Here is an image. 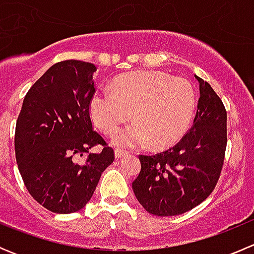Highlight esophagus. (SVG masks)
Wrapping results in <instances>:
<instances>
[{
	"label": "esophagus",
	"instance_id": "obj_1",
	"mask_svg": "<svg viewBox=\"0 0 254 254\" xmlns=\"http://www.w3.org/2000/svg\"><path fill=\"white\" fill-rule=\"evenodd\" d=\"M127 155H129V152H127V151L120 150V148H117V150H115V157L117 158H122V157H124V156H127Z\"/></svg>",
	"mask_w": 254,
	"mask_h": 254
}]
</instances>
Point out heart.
<instances>
[{
    "label": "heart",
    "instance_id": "b5f03b06",
    "mask_svg": "<svg viewBox=\"0 0 254 254\" xmlns=\"http://www.w3.org/2000/svg\"><path fill=\"white\" fill-rule=\"evenodd\" d=\"M196 97L190 82L160 71L120 76L112 89L92 97L89 112L94 124L106 134L114 132L134 117L136 123L113 135V142L136 147L150 141L166 147L186 134L195 112Z\"/></svg>",
    "mask_w": 254,
    "mask_h": 254
}]
</instances>
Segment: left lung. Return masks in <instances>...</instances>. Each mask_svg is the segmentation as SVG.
<instances>
[{
    "instance_id": "left-lung-1",
    "label": "left lung",
    "mask_w": 254,
    "mask_h": 254,
    "mask_svg": "<svg viewBox=\"0 0 254 254\" xmlns=\"http://www.w3.org/2000/svg\"><path fill=\"white\" fill-rule=\"evenodd\" d=\"M199 82L193 127L173 147L140 155L141 171L132 190L143 209L156 216H176L203 203L215 189L227 145V113L207 82Z\"/></svg>"
}]
</instances>
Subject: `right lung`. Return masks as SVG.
<instances>
[{"label": "right lung", "instance_id": "right-lung-1", "mask_svg": "<svg viewBox=\"0 0 254 254\" xmlns=\"http://www.w3.org/2000/svg\"><path fill=\"white\" fill-rule=\"evenodd\" d=\"M96 71L84 61L55 64L28 91L18 115V170L30 195L56 214H71L86 205L114 161L113 148L92 125ZM98 144L102 153L89 152Z\"/></svg>", "mask_w": 254, "mask_h": 254}]
</instances>
